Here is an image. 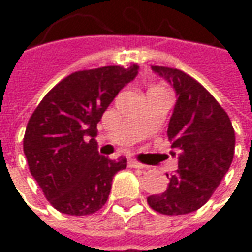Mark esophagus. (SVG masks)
Returning <instances> with one entry per match:
<instances>
[{"mask_svg": "<svg viewBox=\"0 0 252 252\" xmlns=\"http://www.w3.org/2000/svg\"><path fill=\"white\" fill-rule=\"evenodd\" d=\"M128 164H129V167H133V169H140V170L147 169V166H144V164L139 163V162L133 160V159H131V160L128 162Z\"/></svg>", "mask_w": 252, "mask_h": 252, "instance_id": "34e87169", "label": "esophagus"}]
</instances>
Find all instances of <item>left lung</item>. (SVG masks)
Instances as JSON below:
<instances>
[{
	"label": "left lung",
	"mask_w": 252,
	"mask_h": 252,
	"mask_svg": "<svg viewBox=\"0 0 252 252\" xmlns=\"http://www.w3.org/2000/svg\"><path fill=\"white\" fill-rule=\"evenodd\" d=\"M173 88L175 105L167 137L178 170L167 189L147 197L154 211L177 216L200 209L227 174L235 151V131L229 117L212 94L181 70L151 66Z\"/></svg>",
	"instance_id": "8db88e82"
}]
</instances>
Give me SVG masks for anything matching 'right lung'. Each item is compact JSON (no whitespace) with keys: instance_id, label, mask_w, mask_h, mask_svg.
<instances>
[{"instance_id":"1","label":"right lung","mask_w":252,"mask_h":252,"mask_svg":"<svg viewBox=\"0 0 252 252\" xmlns=\"http://www.w3.org/2000/svg\"><path fill=\"white\" fill-rule=\"evenodd\" d=\"M139 74L136 63L72 72L41 99L24 135L32 177L57 211L85 216L101 209L126 159L98 153L97 124L121 89Z\"/></svg>"}]
</instances>
